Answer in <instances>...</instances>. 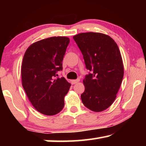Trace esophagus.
Wrapping results in <instances>:
<instances>
[{
    "label": "esophagus",
    "mask_w": 146,
    "mask_h": 146,
    "mask_svg": "<svg viewBox=\"0 0 146 146\" xmlns=\"http://www.w3.org/2000/svg\"><path fill=\"white\" fill-rule=\"evenodd\" d=\"M80 81V79H76V80H72L71 81V82L72 84H76L78 82Z\"/></svg>",
    "instance_id": "obj_1"
}]
</instances>
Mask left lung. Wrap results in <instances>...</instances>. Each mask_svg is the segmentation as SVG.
Segmentation results:
<instances>
[{
    "label": "left lung",
    "instance_id": "1",
    "mask_svg": "<svg viewBox=\"0 0 146 146\" xmlns=\"http://www.w3.org/2000/svg\"><path fill=\"white\" fill-rule=\"evenodd\" d=\"M73 38L91 72L83 80V104L96 112L105 110L114 102L122 82L123 65L119 48L110 36L102 33H80Z\"/></svg>",
    "mask_w": 146,
    "mask_h": 146
}]
</instances>
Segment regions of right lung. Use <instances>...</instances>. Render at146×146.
<instances>
[{
    "mask_svg": "<svg viewBox=\"0 0 146 146\" xmlns=\"http://www.w3.org/2000/svg\"><path fill=\"white\" fill-rule=\"evenodd\" d=\"M70 39L48 38L33 43L24 55L21 68L23 88L34 108L47 115L59 113L64 106V96L71 84L64 77L62 60Z\"/></svg>",
    "mask_w": 146,
    "mask_h": 146,
    "instance_id": "obj_1",
    "label": "right lung"
}]
</instances>
